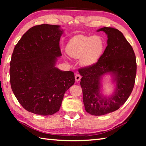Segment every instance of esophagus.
Instances as JSON below:
<instances>
[{"mask_svg": "<svg viewBox=\"0 0 146 146\" xmlns=\"http://www.w3.org/2000/svg\"><path fill=\"white\" fill-rule=\"evenodd\" d=\"M81 78V76L79 75V74H76L75 75V81L76 82H78V81H80Z\"/></svg>", "mask_w": 146, "mask_h": 146, "instance_id": "1", "label": "esophagus"}]
</instances>
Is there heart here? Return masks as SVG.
<instances>
[{
  "label": "heart",
  "instance_id": "b5f03b06",
  "mask_svg": "<svg viewBox=\"0 0 146 146\" xmlns=\"http://www.w3.org/2000/svg\"><path fill=\"white\" fill-rule=\"evenodd\" d=\"M104 48L105 42L100 36L79 35L68 42L66 51L71 57L80 58L82 66H90L98 60Z\"/></svg>",
  "mask_w": 146,
  "mask_h": 146
}]
</instances>
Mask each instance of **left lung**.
Instances as JSON below:
<instances>
[{"instance_id": "1", "label": "left lung", "mask_w": 146, "mask_h": 146, "mask_svg": "<svg viewBox=\"0 0 146 146\" xmlns=\"http://www.w3.org/2000/svg\"><path fill=\"white\" fill-rule=\"evenodd\" d=\"M108 35V46L97 63L78 70L82 76L80 86L83 102L88 113L95 116L104 115L119 109L129 98L134 88L137 61L132 46L121 31L113 28L104 27ZM111 74L115 89L109 97L101 93L104 75Z\"/></svg>"}]
</instances>
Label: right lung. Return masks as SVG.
<instances>
[{
	"label": "right lung",
	"instance_id": "add662e5",
	"mask_svg": "<svg viewBox=\"0 0 146 146\" xmlns=\"http://www.w3.org/2000/svg\"><path fill=\"white\" fill-rule=\"evenodd\" d=\"M60 26L41 24L23 35L12 54L9 69L12 91L29 112L48 116L58 111L64 93L75 83L72 71L55 67L62 56Z\"/></svg>",
	"mask_w": 146,
	"mask_h": 146
}]
</instances>
